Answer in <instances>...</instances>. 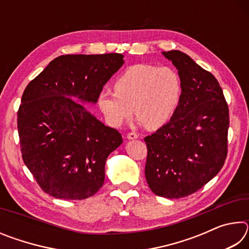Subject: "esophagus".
I'll return each mask as SVG.
<instances>
[{
  "label": "esophagus",
  "instance_id": "1",
  "mask_svg": "<svg viewBox=\"0 0 249 249\" xmlns=\"http://www.w3.org/2000/svg\"><path fill=\"white\" fill-rule=\"evenodd\" d=\"M127 138L128 140H136V138H138V134L135 132H130L127 134Z\"/></svg>",
  "mask_w": 249,
  "mask_h": 249
}]
</instances>
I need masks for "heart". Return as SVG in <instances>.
I'll return each instance as SVG.
<instances>
[{"label":"heart","mask_w":249,"mask_h":249,"mask_svg":"<svg viewBox=\"0 0 249 249\" xmlns=\"http://www.w3.org/2000/svg\"><path fill=\"white\" fill-rule=\"evenodd\" d=\"M113 89L114 92H100L98 105L114 127L127 121L134 111L148 128L161 127L175 115L183 92L182 80L175 68L147 64L125 69L115 79Z\"/></svg>","instance_id":"1"}]
</instances>
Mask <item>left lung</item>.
<instances>
[{
    "mask_svg": "<svg viewBox=\"0 0 249 249\" xmlns=\"http://www.w3.org/2000/svg\"><path fill=\"white\" fill-rule=\"evenodd\" d=\"M182 80V99L167 124L144 138L145 176L155 195L179 199L214 178L227 156L229 105L214 75L179 50L163 52Z\"/></svg>",
    "mask_w": 249,
    "mask_h": 249,
    "instance_id": "obj_1",
    "label": "left lung"
}]
</instances>
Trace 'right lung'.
<instances>
[{
  "instance_id": "add662e5",
  "label": "right lung",
  "mask_w": 249,
  "mask_h": 249,
  "mask_svg": "<svg viewBox=\"0 0 249 249\" xmlns=\"http://www.w3.org/2000/svg\"><path fill=\"white\" fill-rule=\"evenodd\" d=\"M123 54L57 57L27 84L18 112L24 163L45 193L82 200L104 183L107 156L123 138L72 98L95 103Z\"/></svg>"
}]
</instances>
